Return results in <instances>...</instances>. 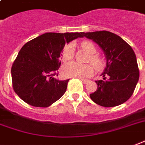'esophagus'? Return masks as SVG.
<instances>
[{"mask_svg": "<svg viewBox=\"0 0 145 145\" xmlns=\"http://www.w3.org/2000/svg\"><path fill=\"white\" fill-rule=\"evenodd\" d=\"M80 80H82V82H83V83H84V84H86V83H88V81H89L88 80H85V79H80Z\"/></svg>", "mask_w": 145, "mask_h": 145, "instance_id": "1", "label": "esophagus"}]
</instances>
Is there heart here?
Here are the masks:
<instances>
[{"mask_svg": "<svg viewBox=\"0 0 145 145\" xmlns=\"http://www.w3.org/2000/svg\"><path fill=\"white\" fill-rule=\"evenodd\" d=\"M81 47L86 51L89 55V62L95 67L99 69L103 66V61L99 56L96 55L97 48L93 43L89 41H84L81 43ZM74 53L73 45L72 44L66 45L62 50V60L67 62L72 59ZM93 73V68L90 65H80L76 62H71L65 64L63 67V74L66 77L74 78H86L91 76Z\"/></svg>", "mask_w": 145, "mask_h": 145, "instance_id": "1", "label": "heart"}]
</instances>
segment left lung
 I'll use <instances>...</instances> for the list:
<instances>
[{
	"label": "left lung",
	"mask_w": 145,
	"mask_h": 145,
	"mask_svg": "<svg viewBox=\"0 0 145 145\" xmlns=\"http://www.w3.org/2000/svg\"><path fill=\"white\" fill-rule=\"evenodd\" d=\"M83 36L96 42L106 56V68L97 80V89L89 94L100 106L112 107L122 104L131 97L139 80L137 59L134 50L123 39L107 31L83 32Z\"/></svg>",
	"instance_id": "1"
}]
</instances>
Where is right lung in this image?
<instances>
[{"label":"right lung","instance_id":"obj_1","mask_svg":"<svg viewBox=\"0 0 145 145\" xmlns=\"http://www.w3.org/2000/svg\"><path fill=\"white\" fill-rule=\"evenodd\" d=\"M83 37V32H48L23 45L11 67L12 85L22 100L37 107H47L62 97L69 80L58 76L60 56L65 43Z\"/></svg>","mask_w":145,"mask_h":145}]
</instances>
